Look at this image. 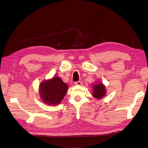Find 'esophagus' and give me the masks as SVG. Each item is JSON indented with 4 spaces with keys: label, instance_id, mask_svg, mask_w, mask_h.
Instances as JSON below:
<instances>
[{
    "label": "esophagus",
    "instance_id": "esophagus-1",
    "mask_svg": "<svg viewBox=\"0 0 148 148\" xmlns=\"http://www.w3.org/2000/svg\"><path fill=\"white\" fill-rule=\"evenodd\" d=\"M75 84L76 85H78V86H79V85H81L82 84V82H80V81H78V82H76Z\"/></svg>",
    "mask_w": 148,
    "mask_h": 148
}]
</instances>
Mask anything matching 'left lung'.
Wrapping results in <instances>:
<instances>
[{
  "instance_id": "left-lung-1",
  "label": "left lung",
  "mask_w": 148,
  "mask_h": 148,
  "mask_svg": "<svg viewBox=\"0 0 148 148\" xmlns=\"http://www.w3.org/2000/svg\"><path fill=\"white\" fill-rule=\"evenodd\" d=\"M106 94V86L101 82H97L92 86V96L96 99H101Z\"/></svg>"
}]
</instances>
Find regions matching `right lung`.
Here are the masks:
<instances>
[{
	"label": "right lung",
	"mask_w": 148,
	"mask_h": 148,
	"mask_svg": "<svg viewBox=\"0 0 148 148\" xmlns=\"http://www.w3.org/2000/svg\"><path fill=\"white\" fill-rule=\"evenodd\" d=\"M68 89V85L59 77H53L40 84L39 94L45 104L56 106L63 99Z\"/></svg>",
	"instance_id": "1"
}]
</instances>
